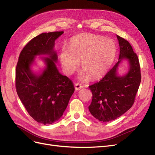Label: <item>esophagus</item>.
I'll return each instance as SVG.
<instances>
[{
  "mask_svg": "<svg viewBox=\"0 0 155 155\" xmlns=\"http://www.w3.org/2000/svg\"><path fill=\"white\" fill-rule=\"evenodd\" d=\"M74 87H75V89H76V91H79V90H80V89H81L83 87V85H81V84H79L78 83H76L74 85Z\"/></svg>",
  "mask_w": 155,
  "mask_h": 155,
  "instance_id": "obj_1",
  "label": "esophagus"
}]
</instances>
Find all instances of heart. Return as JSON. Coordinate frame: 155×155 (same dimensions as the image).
Masks as SVG:
<instances>
[{
    "mask_svg": "<svg viewBox=\"0 0 155 155\" xmlns=\"http://www.w3.org/2000/svg\"><path fill=\"white\" fill-rule=\"evenodd\" d=\"M116 51V45L112 39L94 34H81L72 37L70 46H63L59 59L63 71L68 75L75 71L81 59L84 70L79 78L86 80L90 76L96 79L108 71Z\"/></svg>",
    "mask_w": 155,
    "mask_h": 155,
    "instance_id": "b5f03b06",
    "label": "heart"
}]
</instances>
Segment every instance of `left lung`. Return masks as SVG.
I'll return each mask as SVG.
<instances>
[{
  "mask_svg": "<svg viewBox=\"0 0 155 155\" xmlns=\"http://www.w3.org/2000/svg\"><path fill=\"white\" fill-rule=\"evenodd\" d=\"M120 46L119 61L99 82L88 87L92 93L89 111L100 121L114 120L133 106L141 82L140 63L129 42L117 35ZM123 58L129 61L130 68L124 77L117 76L119 63Z\"/></svg>",
  "mask_w": 155,
  "mask_h": 155,
  "instance_id": "obj_1",
  "label": "left lung"
}]
</instances>
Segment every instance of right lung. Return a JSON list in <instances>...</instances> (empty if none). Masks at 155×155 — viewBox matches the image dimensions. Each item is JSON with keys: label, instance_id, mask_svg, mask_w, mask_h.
Masks as SVG:
<instances>
[{"label": "right lung", "instance_id": "obj_1", "mask_svg": "<svg viewBox=\"0 0 155 155\" xmlns=\"http://www.w3.org/2000/svg\"><path fill=\"white\" fill-rule=\"evenodd\" d=\"M63 34L54 31L35 37L21 51L16 67L17 94L31 118L44 125L53 124L62 116L75 90L72 81L59 72L55 63L58 61L55 41ZM39 54L49 58H44L47 67L37 75L30 66L35 56Z\"/></svg>", "mask_w": 155, "mask_h": 155}]
</instances>
